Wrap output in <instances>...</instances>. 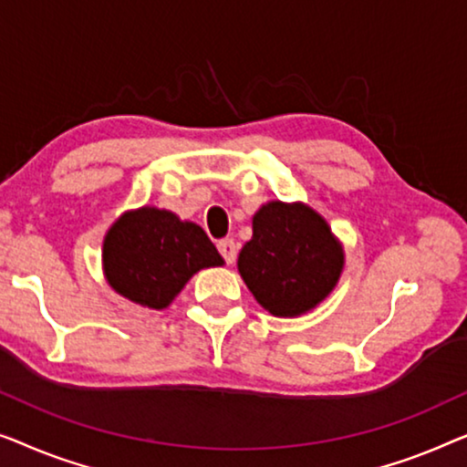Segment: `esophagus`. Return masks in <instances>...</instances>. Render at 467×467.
<instances>
[{"mask_svg": "<svg viewBox=\"0 0 467 467\" xmlns=\"http://www.w3.org/2000/svg\"><path fill=\"white\" fill-rule=\"evenodd\" d=\"M236 243L234 239H222L218 241V252L222 254V258H224L226 265H233V262L236 260Z\"/></svg>", "mask_w": 467, "mask_h": 467, "instance_id": "esophagus-1", "label": "esophagus"}]
</instances>
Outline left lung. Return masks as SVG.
Wrapping results in <instances>:
<instances>
[{"mask_svg":"<svg viewBox=\"0 0 467 467\" xmlns=\"http://www.w3.org/2000/svg\"><path fill=\"white\" fill-rule=\"evenodd\" d=\"M239 273L275 317H298L337 287L345 252L327 222L305 202L271 201L254 215Z\"/></svg>","mask_w":467,"mask_h":467,"instance_id":"1","label":"left lung"}]
</instances>
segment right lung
Returning a JSON list of instances; mask_svg holds the SVG:
<instances>
[{
	"label": "right lung",
	"mask_w": 467,
	"mask_h": 467,
	"mask_svg": "<svg viewBox=\"0 0 467 467\" xmlns=\"http://www.w3.org/2000/svg\"><path fill=\"white\" fill-rule=\"evenodd\" d=\"M224 260L205 231L167 209L141 207L118 218L103 239L108 284L135 305L167 308L201 268Z\"/></svg>",
	"instance_id": "obj_1"
}]
</instances>
